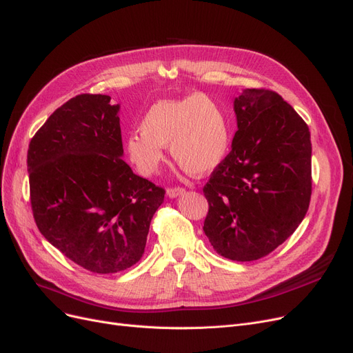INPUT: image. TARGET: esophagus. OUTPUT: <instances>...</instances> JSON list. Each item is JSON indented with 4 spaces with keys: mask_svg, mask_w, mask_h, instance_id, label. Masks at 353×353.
Instances as JSON below:
<instances>
[{
    "mask_svg": "<svg viewBox=\"0 0 353 353\" xmlns=\"http://www.w3.org/2000/svg\"><path fill=\"white\" fill-rule=\"evenodd\" d=\"M185 193V189L183 188H168L167 189V196L168 197H176V196H180Z\"/></svg>",
    "mask_w": 353,
    "mask_h": 353,
    "instance_id": "obj_1",
    "label": "esophagus"
}]
</instances>
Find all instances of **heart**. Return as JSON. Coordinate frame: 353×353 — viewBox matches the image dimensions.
<instances>
[{"label":"heart","instance_id":"1","mask_svg":"<svg viewBox=\"0 0 353 353\" xmlns=\"http://www.w3.org/2000/svg\"><path fill=\"white\" fill-rule=\"evenodd\" d=\"M141 134L127 140L130 160L144 176L157 172L161 147L185 172L208 174L225 159L229 147L228 121L221 105L205 94L160 101L145 112Z\"/></svg>","mask_w":353,"mask_h":353}]
</instances>
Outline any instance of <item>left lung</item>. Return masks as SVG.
Returning <instances> with one entry per match:
<instances>
[{"label":"left lung","instance_id":"left-lung-1","mask_svg":"<svg viewBox=\"0 0 353 353\" xmlns=\"http://www.w3.org/2000/svg\"><path fill=\"white\" fill-rule=\"evenodd\" d=\"M232 150L203 188V231L232 261H255L293 235L312 196V143L303 118L277 92L243 89L235 98Z\"/></svg>","mask_w":353,"mask_h":353}]
</instances>
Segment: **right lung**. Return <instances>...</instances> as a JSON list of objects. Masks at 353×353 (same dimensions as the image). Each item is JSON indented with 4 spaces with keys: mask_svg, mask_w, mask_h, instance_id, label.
Here are the masks:
<instances>
[{
    "mask_svg": "<svg viewBox=\"0 0 353 353\" xmlns=\"http://www.w3.org/2000/svg\"><path fill=\"white\" fill-rule=\"evenodd\" d=\"M82 94L57 108L27 151L30 202L41 235L97 274L124 271L144 254L165 190L122 160L119 105Z\"/></svg>",
    "mask_w": 353,
    "mask_h": 353,
    "instance_id": "add662e5",
    "label": "right lung"
}]
</instances>
